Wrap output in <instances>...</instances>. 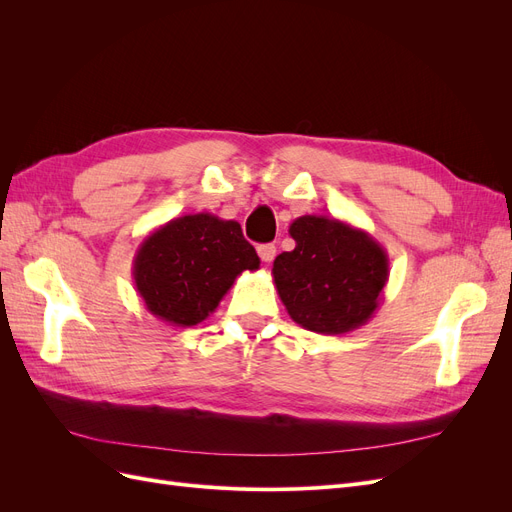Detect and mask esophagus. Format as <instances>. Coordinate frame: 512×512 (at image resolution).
Masks as SVG:
<instances>
[{
    "label": "esophagus",
    "instance_id": "34e87169",
    "mask_svg": "<svg viewBox=\"0 0 512 512\" xmlns=\"http://www.w3.org/2000/svg\"><path fill=\"white\" fill-rule=\"evenodd\" d=\"M275 245L273 243H265V245H258V256L262 262H271L275 258Z\"/></svg>",
    "mask_w": 512,
    "mask_h": 512
}]
</instances>
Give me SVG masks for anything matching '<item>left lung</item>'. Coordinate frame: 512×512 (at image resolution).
I'll list each match as a JSON object with an SVG mask.
<instances>
[{"mask_svg":"<svg viewBox=\"0 0 512 512\" xmlns=\"http://www.w3.org/2000/svg\"><path fill=\"white\" fill-rule=\"evenodd\" d=\"M294 250L273 260V284L299 327L342 335L374 318L389 282V254L369 235L327 215L290 224Z\"/></svg>","mask_w":512,"mask_h":512,"instance_id":"8db88e82","label":"left lung"}]
</instances>
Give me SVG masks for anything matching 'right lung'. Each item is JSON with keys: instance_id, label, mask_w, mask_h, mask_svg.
Returning <instances> with one entry per match:
<instances>
[{"instance_id": "right-lung-1", "label": "right lung", "mask_w": 512, "mask_h": 512, "mask_svg": "<svg viewBox=\"0 0 512 512\" xmlns=\"http://www.w3.org/2000/svg\"><path fill=\"white\" fill-rule=\"evenodd\" d=\"M132 265L147 312L173 327H194L215 312L243 271L260 267V258L239 222L194 213L149 232Z\"/></svg>"}]
</instances>
